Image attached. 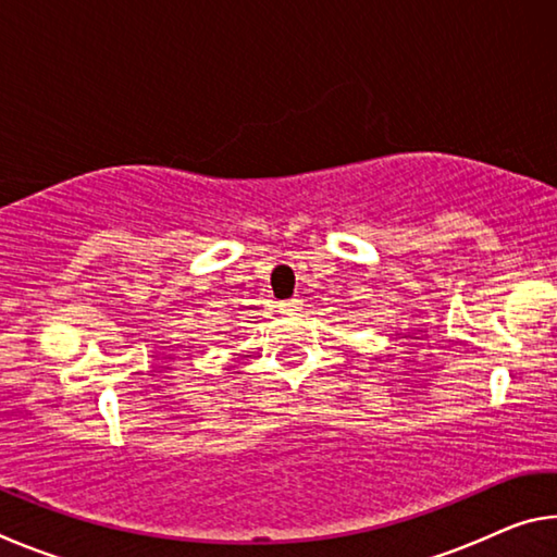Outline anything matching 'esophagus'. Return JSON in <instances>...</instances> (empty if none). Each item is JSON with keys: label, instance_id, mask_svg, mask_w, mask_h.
Instances as JSON below:
<instances>
[{"label": "esophagus", "instance_id": "esophagus-1", "mask_svg": "<svg viewBox=\"0 0 557 557\" xmlns=\"http://www.w3.org/2000/svg\"><path fill=\"white\" fill-rule=\"evenodd\" d=\"M299 309H301V299L299 297H292V299L280 301V312L282 314H297Z\"/></svg>", "mask_w": 557, "mask_h": 557}]
</instances>
